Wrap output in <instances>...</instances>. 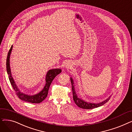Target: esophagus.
<instances>
[{"instance_id":"1","label":"esophagus","mask_w":132,"mask_h":132,"mask_svg":"<svg viewBox=\"0 0 132 132\" xmlns=\"http://www.w3.org/2000/svg\"><path fill=\"white\" fill-rule=\"evenodd\" d=\"M66 68H70V67H72L71 64H70V62H68L67 64H66Z\"/></svg>"}]
</instances>
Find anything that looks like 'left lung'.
Masks as SVG:
<instances>
[{
    "label": "left lung",
    "instance_id": "obj_1",
    "mask_svg": "<svg viewBox=\"0 0 132 132\" xmlns=\"http://www.w3.org/2000/svg\"><path fill=\"white\" fill-rule=\"evenodd\" d=\"M71 84H72V92H73V100H74L75 103L76 104V105L80 108L84 109H92L94 108H98V107H100V106L104 104L107 103L108 102V101L110 100V97H109L108 99H106L104 101H103L100 103H97V104L90 103L85 102L84 100H82L81 98L78 97L77 94H76V93H75L74 86V82H73V79L72 78H71Z\"/></svg>",
    "mask_w": 132,
    "mask_h": 132
}]
</instances>
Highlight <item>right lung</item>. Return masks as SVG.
<instances>
[{"label":"right lung","instance_id":"1","mask_svg":"<svg viewBox=\"0 0 132 132\" xmlns=\"http://www.w3.org/2000/svg\"><path fill=\"white\" fill-rule=\"evenodd\" d=\"M12 47H13V46L12 45L11 47V48L9 51V53L7 54V57L6 70H7V74L9 75V78L10 81L11 82V84L13 89L14 90L15 92H16V94L17 96L20 100L24 101L25 102L31 103H39L42 102L43 101H44L47 97L48 94V89H49V87L51 84L53 80L57 75H58L61 73V70L60 69L57 68V69H52V70L48 71L46 75V79H45L46 84L42 90L38 94L33 96H29L28 95H26L21 92H20L19 89L18 88L16 84H15V82L14 81L11 75L10 65V54L12 50Z\"/></svg>","mask_w":132,"mask_h":132}]
</instances>
